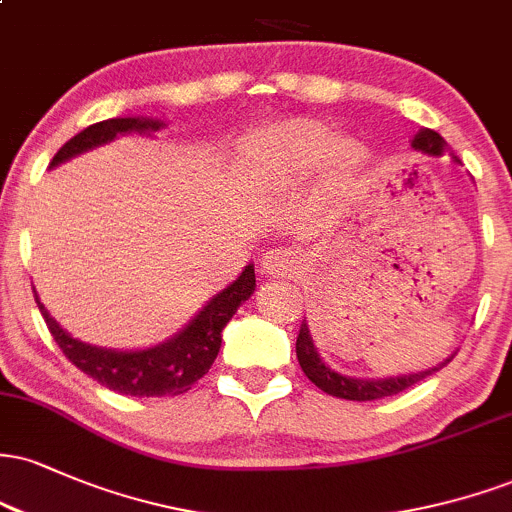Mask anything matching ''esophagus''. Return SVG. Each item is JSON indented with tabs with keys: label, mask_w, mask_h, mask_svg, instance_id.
Instances as JSON below:
<instances>
[{
	"label": "esophagus",
	"mask_w": 512,
	"mask_h": 512,
	"mask_svg": "<svg viewBox=\"0 0 512 512\" xmlns=\"http://www.w3.org/2000/svg\"><path fill=\"white\" fill-rule=\"evenodd\" d=\"M303 255L291 248H272L262 255V272L269 276H289L303 267Z\"/></svg>",
	"instance_id": "obj_1"
}]
</instances>
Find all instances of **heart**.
I'll return each instance as SVG.
<instances>
[{"instance_id": "heart-1", "label": "heart", "mask_w": 512, "mask_h": 512, "mask_svg": "<svg viewBox=\"0 0 512 512\" xmlns=\"http://www.w3.org/2000/svg\"><path fill=\"white\" fill-rule=\"evenodd\" d=\"M245 158L255 175H296L320 166L334 154V163L351 173L363 163V149L351 139L339 142L337 134L320 122H291L245 139Z\"/></svg>"}]
</instances>
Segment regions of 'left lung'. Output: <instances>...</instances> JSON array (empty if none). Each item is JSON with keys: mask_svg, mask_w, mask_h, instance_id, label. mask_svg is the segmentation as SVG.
Here are the masks:
<instances>
[{"mask_svg": "<svg viewBox=\"0 0 512 512\" xmlns=\"http://www.w3.org/2000/svg\"><path fill=\"white\" fill-rule=\"evenodd\" d=\"M411 146H414L416 151H421V154H428V156H443L445 151H448L445 139L440 137L438 132H433V129H426V127L419 129V132L414 134V142H411ZM452 158L460 163V158L457 156H452ZM296 356H298V363H301L303 373L308 375L310 383H315L322 392H327V395L339 397V399H351V402H370V399H383V397L399 395V392L407 390V387L416 385L419 380H424V378H428V375L436 373V370L448 366L455 354H450L443 363H438V366L421 370V373L397 375V378H378V380L375 378H351V375L337 373V370L330 368L325 361H322L320 354H317V346L313 344V337H310L308 322H303L301 332H298V339H296Z\"/></svg>", "mask_w": 512, "mask_h": 512, "instance_id": "obj_1", "label": "left lung"}]
</instances>
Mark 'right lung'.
I'll return each instance as SVG.
<instances>
[{
	"label": "right lung",
	"instance_id": "1",
	"mask_svg": "<svg viewBox=\"0 0 512 512\" xmlns=\"http://www.w3.org/2000/svg\"><path fill=\"white\" fill-rule=\"evenodd\" d=\"M161 127H166V122L149 120V117H113V120L96 122L69 139L52 158L50 168H57L64 161H72L96 146L125 137V134H149L151 137ZM33 293L52 337L76 368L120 395L170 397L190 390L211 368L221 349L223 327L236 315L240 305L255 293V264H248L231 286L209 298L207 305H202V310L178 334H173L166 342L149 346V349L122 351L81 342L67 330H62L60 322L40 303L38 291L33 289Z\"/></svg>",
	"mask_w": 512,
	"mask_h": 512
}]
</instances>
